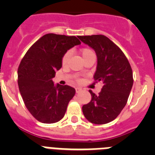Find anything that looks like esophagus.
<instances>
[{
  "mask_svg": "<svg viewBox=\"0 0 155 155\" xmlns=\"http://www.w3.org/2000/svg\"><path fill=\"white\" fill-rule=\"evenodd\" d=\"M76 93H79L81 91V87H76Z\"/></svg>",
  "mask_w": 155,
  "mask_h": 155,
  "instance_id": "34e87169",
  "label": "esophagus"
}]
</instances>
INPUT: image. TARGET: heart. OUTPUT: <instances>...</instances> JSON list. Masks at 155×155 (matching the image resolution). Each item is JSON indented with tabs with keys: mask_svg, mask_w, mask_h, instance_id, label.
I'll use <instances>...</instances> for the list:
<instances>
[{
	"mask_svg": "<svg viewBox=\"0 0 155 155\" xmlns=\"http://www.w3.org/2000/svg\"><path fill=\"white\" fill-rule=\"evenodd\" d=\"M80 53H81V55L82 58H83V60H85V59L87 58V57L94 55L92 50H90V49H88V48H83V49H81V50H80ZM69 56H70L69 53H67L64 54V57H63V59H62L63 65H65V64L68 63Z\"/></svg>",
	"mask_w": 155,
	"mask_h": 155,
	"instance_id": "1",
	"label": "heart"
}]
</instances>
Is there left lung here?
<instances>
[{"label": "left lung", "instance_id": "1", "mask_svg": "<svg viewBox=\"0 0 155 155\" xmlns=\"http://www.w3.org/2000/svg\"><path fill=\"white\" fill-rule=\"evenodd\" d=\"M78 38L96 53L94 80L103 83L98 95L89 91L91 100L82 106L83 114L92 124H108L118 116L127 102L134 84L130 64L122 50L108 37L92 35Z\"/></svg>", "mask_w": 155, "mask_h": 155}]
</instances>
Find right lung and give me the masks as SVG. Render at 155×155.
<instances>
[{
    "label": "right lung",
    "mask_w": 155,
    "mask_h": 155,
    "mask_svg": "<svg viewBox=\"0 0 155 155\" xmlns=\"http://www.w3.org/2000/svg\"><path fill=\"white\" fill-rule=\"evenodd\" d=\"M81 42L74 35L49 33L42 36L25 53L18 69V84L25 105L38 121L54 124L65 115L75 89L54 84L52 79L62 67L68 50Z\"/></svg>",
    "instance_id": "1"
}]
</instances>
